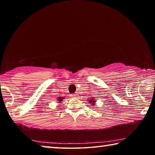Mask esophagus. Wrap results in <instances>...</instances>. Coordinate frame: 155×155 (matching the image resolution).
Listing matches in <instances>:
<instances>
[{
  "label": "esophagus",
  "instance_id": "obj_1",
  "mask_svg": "<svg viewBox=\"0 0 155 155\" xmlns=\"http://www.w3.org/2000/svg\"><path fill=\"white\" fill-rule=\"evenodd\" d=\"M73 97H76L78 96V93H74V94H73V95H71Z\"/></svg>",
  "mask_w": 155,
  "mask_h": 155
}]
</instances>
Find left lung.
<instances>
[{"label": "left lung", "mask_w": 155, "mask_h": 155, "mask_svg": "<svg viewBox=\"0 0 155 155\" xmlns=\"http://www.w3.org/2000/svg\"><path fill=\"white\" fill-rule=\"evenodd\" d=\"M88 101H89L90 104H92V106H95V101H96V100H94V99H93V97L90 99V100H88Z\"/></svg>", "instance_id": "obj_1"}]
</instances>
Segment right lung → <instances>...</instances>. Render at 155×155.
I'll use <instances>...</instances> for the list:
<instances>
[{
	"mask_svg": "<svg viewBox=\"0 0 155 155\" xmlns=\"http://www.w3.org/2000/svg\"><path fill=\"white\" fill-rule=\"evenodd\" d=\"M64 97H57V99H58L57 101H58V103H62V101L63 100H64Z\"/></svg>",
	"mask_w": 155,
	"mask_h": 155,
	"instance_id": "1",
	"label": "right lung"
}]
</instances>
